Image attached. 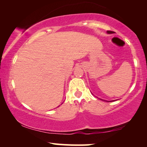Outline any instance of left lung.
Returning <instances> with one entry per match:
<instances>
[{"label": "left lung", "mask_w": 147, "mask_h": 147, "mask_svg": "<svg viewBox=\"0 0 147 147\" xmlns=\"http://www.w3.org/2000/svg\"><path fill=\"white\" fill-rule=\"evenodd\" d=\"M107 34H113V31H107ZM107 102H111V101H107Z\"/></svg>", "instance_id": "left-lung-1"}]
</instances>
